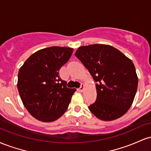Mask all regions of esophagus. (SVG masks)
<instances>
[{
    "label": "esophagus",
    "mask_w": 151,
    "mask_h": 151,
    "mask_svg": "<svg viewBox=\"0 0 151 151\" xmlns=\"http://www.w3.org/2000/svg\"><path fill=\"white\" fill-rule=\"evenodd\" d=\"M79 90L80 91H83V90H84V84H81V86H80V87L79 88Z\"/></svg>",
    "instance_id": "34e87169"
}]
</instances>
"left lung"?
<instances>
[{
	"mask_svg": "<svg viewBox=\"0 0 151 151\" xmlns=\"http://www.w3.org/2000/svg\"><path fill=\"white\" fill-rule=\"evenodd\" d=\"M74 55L96 82V100L89 106L91 113L103 121L114 120L125 114L138 88L132 61L114 47L102 44L80 47Z\"/></svg>",
	"mask_w": 151,
	"mask_h": 151,
	"instance_id": "left-lung-1",
	"label": "left lung"
}]
</instances>
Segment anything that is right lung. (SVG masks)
<instances>
[{
	"label": "right lung",
	"mask_w": 151,
	"mask_h": 151,
	"mask_svg": "<svg viewBox=\"0 0 151 151\" xmlns=\"http://www.w3.org/2000/svg\"><path fill=\"white\" fill-rule=\"evenodd\" d=\"M73 49L50 47L36 52L20 67L18 89L24 106L37 120L50 122L66 111L76 89L67 86L60 77Z\"/></svg>",
	"instance_id": "right-lung-1"
}]
</instances>
